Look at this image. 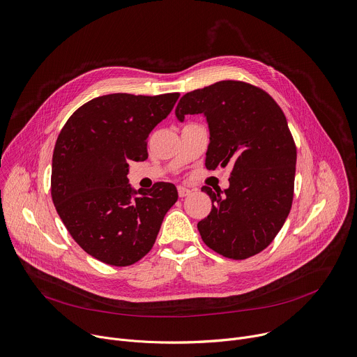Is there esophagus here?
<instances>
[{"instance_id":"1","label":"esophagus","mask_w":357,"mask_h":357,"mask_svg":"<svg viewBox=\"0 0 357 357\" xmlns=\"http://www.w3.org/2000/svg\"><path fill=\"white\" fill-rule=\"evenodd\" d=\"M192 193V190L189 188H185V186H178V195L179 197H185V196H189Z\"/></svg>"}]
</instances>
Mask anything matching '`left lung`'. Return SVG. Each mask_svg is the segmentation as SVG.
Masks as SVG:
<instances>
[{
	"label": "left lung",
	"mask_w": 357,
	"mask_h": 357,
	"mask_svg": "<svg viewBox=\"0 0 357 357\" xmlns=\"http://www.w3.org/2000/svg\"><path fill=\"white\" fill-rule=\"evenodd\" d=\"M175 114L205 116L206 168L233 167L223 195L202 188L213 205L197 223L202 240L227 259L256 256L284 226L294 197L296 146L281 107L257 86L222 80L186 93Z\"/></svg>",
	"instance_id": "1"
}]
</instances>
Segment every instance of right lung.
Masks as SVG:
<instances>
[{
	"mask_svg": "<svg viewBox=\"0 0 357 357\" xmlns=\"http://www.w3.org/2000/svg\"><path fill=\"white\" fill-rule=\"evenodd\" d=\"M178 97L100 96L63 126L54 149L50 195L68 231L91 257L127 267L154 245L178 190L168 182L134 190L128 162L148 158L146 138Z\"/></svg>",
	"mask_w": 357,
	"mask_h": 357,
	"instance_id": "add662e5",
	"label": "right lung"
}]
</instances>
